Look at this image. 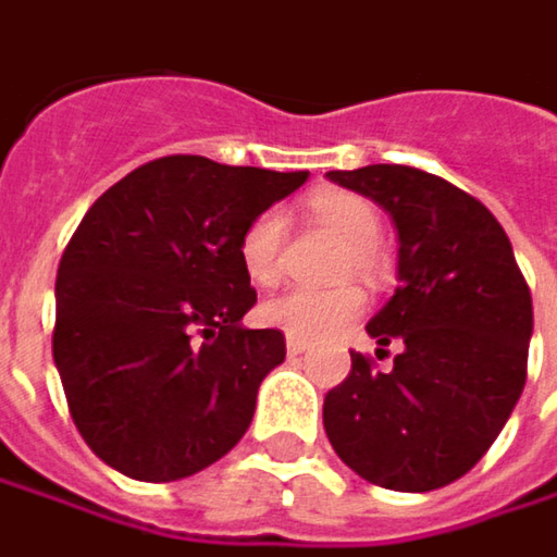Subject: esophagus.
Wrapping results in <instances>:
<instances>
[{"label": "esophagus", "mask_w": 557, "mask_h": 557, "mask_svg": "<svg viewBox=\"0 0 557 557\" xmlns=\"http://www.w3.org/2000/svg\"><path fill=\"white\" fill-rule=\"evenodd\" d=\"M309 349L306 341H296V337H286V352H289V359H296V356H302Z\"/></svg>", "instance_id": "34e87169"}]
</instances>
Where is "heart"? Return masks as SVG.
<instances>
[{"label": "heart", "mask_w": 557, "mask_h": 557, "mask_svg": "<svg viewBox=\"0 0 557 557\" xmlns=\"http://www.w3.org/2000/svg\"><path fill=\"white\" fill-rule=\"evenodd\" d=\"M311 213L349 243L346 268L366 277H377L384 271V255L377 248L381 216L375 205L346 188H324L311 198ZM283 251H286V213L280 208L255 213L239 236V261L251 283L274 286L283 274ZM366 309V296L356 286H331L311 289L296 286L286 289L261 306V321L277 327L286 337L296 341H327L349 327Z\"/></svg>", "instance_id": "1"}]
</instances>
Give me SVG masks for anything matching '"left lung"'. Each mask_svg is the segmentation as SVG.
Instances as JSON below:
<instances>
[{
	"label": "left lung",
	"mask_w": 557,
	"mask_h": 557,
	"mask_svg": "<svg viewBox=\"0 0 557 557\" xmlns=\"http://www.w3.org/2000/svg\"><path fill=\"white\" fill-rule=\"evenodd\" d=\"M397 226L391 302L366 324L394 369L352 352L324 397V432L352 473L394 492H432L470 473L527 384L533 299L492 211L416 166L331 170Z\"/></svg>",
	"instance_id": "left-lung-1"
}]
</instances>
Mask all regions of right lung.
<instances>
[{
  "label": "right lung",
  "instance_id": "right-lung-1",
  "mask_svg": "<svg viewBox=\"0 0 557 557\" xmlns=\"http://www.w3.org/2000/svg\"><path fill=\"white\" fill-rule=\"evenodd\" d=\"M306 180L173 153L132 170L84 213L55 274L52 359L103 463L173 482L246 435L286 341L243 327L258 293L239 236Z\"/></svg>",
  "mask_w": 557,
  "mask_h": 557
}]
</instances>
